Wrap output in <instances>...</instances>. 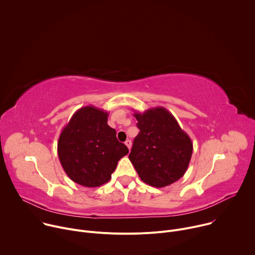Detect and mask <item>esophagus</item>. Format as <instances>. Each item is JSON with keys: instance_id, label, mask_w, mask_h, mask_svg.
<instances>
[{"instance_id": "obj_1", "label": "esophagus", "mask_w": 255, "mask_h": 255, "mask_svg": "<svg viewBox=\"0 0 255 255\" xmlns=\"http://www.w3.org/2000/svg\"><path fill=\"white\" fill-rule=\"evenodd\" d=\"M125 145H126V146L128 147V149L130 150V149H131V145H132L131 140H129V139H128V140H126V141H125Z\"/></svg>"}]
</instances>
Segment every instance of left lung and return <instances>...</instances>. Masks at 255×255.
I'll list each match as a JSON object with an SVG mask.
<instances>
[{
	"label": "left lung",
	"instance_id": "1",
	"mask_svg": "<svg viewBox=\"0 0 255 255\" xmlns=\"http://www.w3.org/2000/svg\"><path fill=\"white\" fill-rule=\"evenodd\" d=\"M140 132L129 159L145 184L164 188L183 176L193 154V142L163 107L135 112Z\"/></svg>",
	"mask_w": 255,
	"mask_h": 255
}]
</instances>
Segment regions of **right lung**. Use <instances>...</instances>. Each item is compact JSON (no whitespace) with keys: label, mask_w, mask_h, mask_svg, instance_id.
Instances as JSON below:
<instances>
[{"label":"right lung","mask_w":255,"mask_h":255,"mask_svg":"<svg viewBox=\"0 0 255 255\" xmlns=\"http://www.w3.org/2000/svg\"><path fill=\"white\" fill-rule=\"evenodd\" d=\"M109 113L86 106L72 115L58 142L59 161L68 177L87 187H100L111 179L118 161L128 154L116 130L107 124Z\"/></svg>","instance_id":"obj_1"}]
</instances>
